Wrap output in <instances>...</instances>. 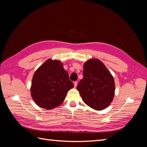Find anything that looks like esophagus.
<instances>
[{"mask_svg":"<svg viewBox=\"0 0 147 147\" xmlns=\"http://www.w3.org/2000/svg\"><path fill=\"white\" fill-rule=\"evenodd\" d=\"M77 85H78V82H75L74 83V88H76V87L77 86Z\"/></svg>","mask_w":147,"mask_h":147,"instance_id":"34e87169","label":"esophagus"}]
</instances>
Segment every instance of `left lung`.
Returning <instances> with one entry per match:
<instances>
[{
    "instance_id": "1",
    "label": "left lung",
    "mask_w": 147,
    "mask_h": 147,
    "mask_svg": "<svg viewBox=\"0 0 147 147\" xmlns=\"http://www.w3.org/2000/svg\"><path fill=\"white\" fill-rule=\"evenodd\" d=\"M83 78L77 85L83 102L96 111L111 104L115 94V83L107 68L97 59H91L83 65Z\"/></svg>"
}]
</instances>
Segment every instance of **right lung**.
<instances>
[{"mask_svg":"<svg viewBox=\"0 0 147 147\" xmlns=\"http://www.w3.org/2000/svg\"><path fill=\"white\" fill-rule=\"evenodd\" d=\"M73 87L61 62L49 59L34 73L31 95L37 105L51 110L64 102L67 92Z\"/></svg>","mask_w":147,"mask_h":147,"instance_id":"add662e5","label":"right lung"}]
</instances>
